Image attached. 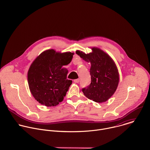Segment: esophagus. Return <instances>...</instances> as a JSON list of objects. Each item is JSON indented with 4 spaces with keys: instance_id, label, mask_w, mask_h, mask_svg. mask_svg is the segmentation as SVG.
Wrapping results in <instances>:
<instances>
[{
    "instance_id": "esophagus-1",
    "label": "esophagus",
    "mask_w": 150,
    "mask_h": 150,
    "mask_svg": "<svg viewBox=\"0 0 150 150\" xmlns=\"http://www.w3.org/2000/svg\"><path fill=\"white\" fill-rule=\"evenodd\" d=\"M74 82H75V83H78L79 82V79H74Z\"/></svg>"
}]
</instances>
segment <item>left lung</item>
<instances>
[{
    "mask_svg": "<svg viewBox=\"0 0 150 150\" xmlns=\"http://www.w3.org/2000/svg\"><path fill=\"white\" fill-rule=\"evenodd\" d=\"M92 52L85 54L76 51L86 62L91 63V82L82 91L88 99L98 103L107 101L115 92L119 83V74L112 59L101 49L92 47Z\"/></svg>",
    "mask_w": 150,
    "mask_h": 150,
    "instance_id": "obj_1",
    "label": "left lung"
}]
</instances>
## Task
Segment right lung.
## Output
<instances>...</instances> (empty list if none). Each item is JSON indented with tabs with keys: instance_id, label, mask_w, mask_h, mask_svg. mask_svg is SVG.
<instances>
[{
	"instance_id": "add662e5",
	"label": "right lung",
	"mask_w": 150,
	"mask_h": 150,
	"mask_svg": "<svg viewBox=\"0 0 150 150\" xmlns=\"http://www.w3.org/2000/svg\"><path fill=\"white\" fill-rule=\"evenodd\" d=\"M74 53L57 52L49 49L41 53L31 64L28 81L36 100L46 107H54L62 102L71 80L67 79L68 70L64 66L72 61Z\"/></svg>"
}]
</instances>
